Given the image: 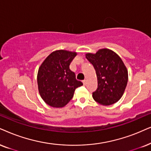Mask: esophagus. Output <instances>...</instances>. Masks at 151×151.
I'll return each mask as SVG.
<instances>
[{
    "mask_svg": "<svg viewBox=\"0 0 151 151\" xmlns=\"http://www.w3.org/2000/svg\"><path fill=\"white\" fill-rule=\"evenodd\" d=\"M86 83H87V81H86V80H83V85H86Z\"/></svg>",
    "mask_w": 151,
    "mask_h": 151,
    "instance_id": "obj_1",
    "label": "esophagus"
}]
</instances>
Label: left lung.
Wrapping results in <instances>:
<instances>
[{
  "label": "left lung",
  "instance_id": "obj_1",
  "mask_svg": "<svg viewBox=\"0 0 151 151\" xmlns=\"http://www.w3.org/2000/svg\"><path fill=\"white\" fill-rule=\"evenodd\" d=\"M86 58L94 67L98 78L94 100L104 106L117 102L128 81V72L121 57L111 49H101L95 53H86Z\"/></svg>",
  "mask_w": 151,
  "mask_h": 151
}]
</instances>
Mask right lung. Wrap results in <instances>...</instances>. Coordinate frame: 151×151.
<instances>
[{
	"mask_svg": "<svg viewBox=\"0 0 151 151\" xmlns=\"http://www.w3.org/2000/svg\"><path fill=\"white\" fill-rule=\"evenodd\" d=\"M77 54L63 49L54 51L40 66L37 76L38 91L48 105L63 107L71 100L75 89L83 85L70 70V65Z\"/></svg>",
	"mask_w": 151,
	"mask_h": 151,
	"instance_id": "right-lung-1",
	"label": "right lung"
}]
</instances>
